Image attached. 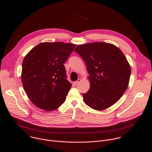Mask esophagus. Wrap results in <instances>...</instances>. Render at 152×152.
<instances>
[{
	"label": "esophagus",
	"mask_w": 152,
	"mask_h": 152,
	"mask_svg": "<svg viewBox=\"0 0 152 152\" xmlns=\"http://www.w3.org/2000/svg\"><path fill=\"white\" fill-rule=\"evenodd\" d=\"M80 81H81V79H78L77 81L75 82V83L76 85H77V84H78V83H79Z\"/></svg>",
	"instance_id": "obj_1"
}]
</instances>
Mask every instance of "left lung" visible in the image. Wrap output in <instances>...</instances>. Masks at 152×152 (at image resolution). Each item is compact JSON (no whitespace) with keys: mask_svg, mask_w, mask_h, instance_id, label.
<instances>
[{"mask_svg":"<svg viewBox=\"0 0 152 152\" xmlns=\"http://www.w3.org/2000/svg\"><path fill=\"white\" fill-rule=\"evenodd\" d=\"M75 51L85 62L90 88L83 94L85 104L96 110L113 105L126 90L131 67L121 50L105 42L79 45Z\"/></svg>","mask_w":152,"mask_h":152,"instance_id":"8db88e82","label":"left lung"}]
</instances>
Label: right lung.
Returning a JSON list of instances; mask_svg holds the SVG:
<instances>
[{"instance_id": "right-lung-1", "label": "right lung", "mask_w": 152, "mask_h": 152, "mask_svg": "<svg viewBox=\"0 0 152 152\" xmlns=\"http://www.w3.org/2000/svg\"><path fill=\"white\" fill-rule=\"evenodd\" d=\"M76 45L58 42L39 43L24 57L21 80L24 89L37 107L53 111L65 102L72 87L64 63Z\"/></svg>"}]
</instances>
